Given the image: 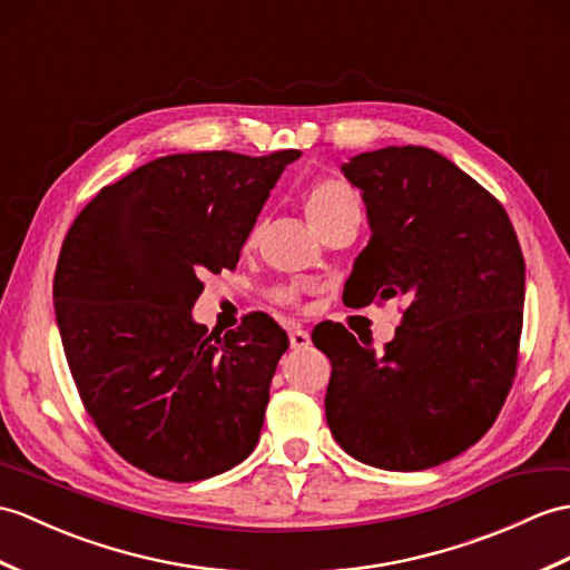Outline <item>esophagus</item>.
Returning <instances> with one entry per match:
<instances>
[{"instance_id": "34e87169", "label": "esophagus", "mask_w": 570, "mask_h": 570, "mask_svg": "<svg viewBox=\"0 0 570 570\" xmlns=\"http://www.w3.org/2000/svg\"><path fill=\"white\" fill-rule=\"evenodd\" d=\"M288 342H291V350H306L311 345L308 330L294 325V327L288 330Z\"/></svg>"}]
</instances>
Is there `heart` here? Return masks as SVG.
<instances>
[{
	"instance_id": "b5f03b06",
	"label": "heart",
	"mask_w": 570,
	"mask_h": 570,
	"mask_svg": "<svg viewBox=\"0 0 570 570\" xmlns=\"http://www.w3.org/2000/svg\"><path fill=\"white\" fill-rule=\"evenodd\" d=\"M350 202H356V194L347 187L345 181L321 179L308 189L306 202H303V210H306V216L315 228L317 223L325 220L330 214H335L340 206H345ZM274 298L279 303H286V306H298V294L294 288H279L274 294Z\"/></svg>"
}]
</instances>
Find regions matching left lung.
<instances>
[{
    "label": "left lung",
    "mask_w": 570,
    "mask_h": 570,
    "mask_svg": "<svg viewBox=\"0 0 570 570\" xmlns=\"http://www.w3.org/2000/svg\"><path fill=\"white\" fill-rule=\"evenodd\" d=\"M342 171L372 225L342 298L407 306L383 352L340 323L313 330L333 364L327 425L362 464L432 469L479 442L512 389L524 306L518 233L491 191L430 148L391 145Z\"/></svg>",
    "instance_id": "1"
}]
</instances>
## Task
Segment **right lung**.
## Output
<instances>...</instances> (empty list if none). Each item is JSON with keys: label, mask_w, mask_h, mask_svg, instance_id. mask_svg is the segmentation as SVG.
I'll return each instance as SVG.
<instances>
[{"label": "right lung", "mask_w": 570, "mask_h": 570, "mask_svg": "<svg viewBox=\"0 0 570 570\" xmlns=\"http://www.w3.org/2000/svg\"><path fill=\"white\" fill-rule=\"evenodd\" d=\"M298 157H157L104 187L65 235L52 298L79 399L114 452L155 479H210L259 440L286 333L249 313L237 330L208 335L191 308L202 274L237 267Z\"/></svg>", "instance_id": "right-lung-1"}]
</instances>
